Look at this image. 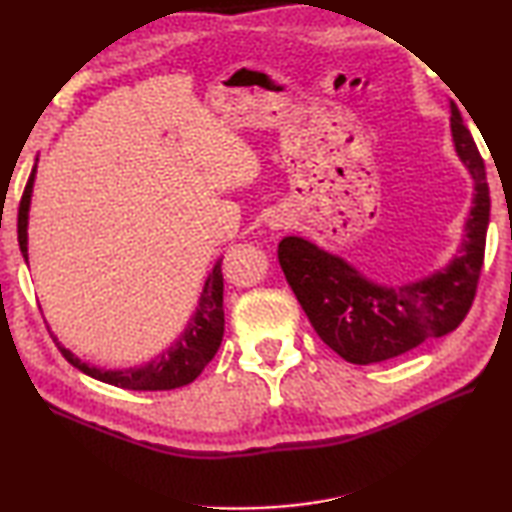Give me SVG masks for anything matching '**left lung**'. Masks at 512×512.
Listing matches in <instances>:
<instances>
[{
	"instance_id": "8db88e82",
	"label": "left lung",
	"mask_w": 512,
	"mask_h": 512,
	"mask_svg": "<svg viewBox=\"0 0 512 512\" xmlns=\"http://www.w3.org/2000/svg\"><path fill=\"white\" fill-rule=\"evenodd\" d=\"M456 151L474 178V205L467 235L452 264L427 280L404 287H377L343 259L300 237H284L277 259L320 341L341 359L368 366L440 339L463 323L479 289L490 221L485 164L461 112L452 103Z\"/></svg>"
}]
</instances>
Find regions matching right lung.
<instances>
[{
	"instance_id": "1",
	"label": "right lung",
	"mask_w": 512,
	"mask_h": 512,
	"mask_svg": "<svg viewBox=\"0 0 512 512\" xmlns=\"http://www.w3.org/2000/svg\"><path fill=\"white\" fill-rule=\"evenodd\" d=\"M33 178H36V167L31 171L29 183L24 187V194L20 198V210H17V241H20L24 259H27V219ZM223 327V273L219 262L214 266L212 275L207 277L196 316L185 329V334L180 336L176 345H171L167 352H162L158 359L151 361L149 366L131 370H99L90 368L81 359H76L60 343L58 350L74 368H79L94 379L106 381V384L126 388V391H171V388L185 386L201 375L203 368L214 359L216 350H219L223 341Z\"/></svg>"
}]
</instances>
